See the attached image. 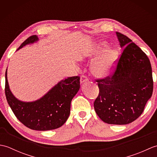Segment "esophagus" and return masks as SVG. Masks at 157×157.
Returning a JSON list of instances; mask_svg holds the SVG:
<instances>
[{
    "mask_svg": "<svg viewBox=\"0 0 157 157\" xmlns=\"http://www.w3.org/2000/svg\"><path fill=\"white\" fill-rule=\"evenodd\" d=\"M88 81V78L85 75H82L80 78V83L82 84H84V83H86Z\"/></svg>",
    "mask_w": 157,
    "mask_h": 157,
    "instance_id": "obj_1",
    "label": "esophagus"
}]
</instances>
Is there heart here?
Instances as JSON below:
<instances>
[{"label": "heart", "mask_w": 157, "mask_h": 157, "mask_svg": "<svg viewBox=\"0 0 157 157\" xmlns=\"http://www.w3.org/2000/svg\"><path fill=\"white\" fill-rule=\"evenodd\" d=\"M109 44L101 41L95 44L90 52V57L102 54L91 66V72L96 78L106 79L112 75L117 63L119 52L116 48H108Z\"/></svg>", "instance_id": "1"}]
</instances>
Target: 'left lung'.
Wrapping results in <instances>:
<instances>
[{
  "mask_svg": "<svg viewBox=\"0 0 157 157\" xmlns=\"http://www.w3.org/2000/svg\"><path fill=\"white\" fill-rule=\"evenodd\" d=\"M116 36L122 55L112 77L96 81L99 94L94 107L105 123L126 125L141 115L151 98L152 67L148 56L132 40L119 32Z\"/></svg>",
  "mask_w": 157,
  "mask_h": 157,
  "instance_id": "left-lung-1",
  "label": "left lung"
}]
</instances>
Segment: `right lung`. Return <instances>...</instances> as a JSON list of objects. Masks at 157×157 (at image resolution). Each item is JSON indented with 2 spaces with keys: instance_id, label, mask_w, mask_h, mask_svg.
<instances>
[{
  "instance_id": "1",
  "label": "right lung",
  "mask_w": 157,
  "mask_h": 157,
  "mask_svg": "<svg viewBox=\"0 0 157 157\" xmlns=\"http://www.w3.org/2000/svg\"><path fill=\"white\" fill-rule=\"evenodd\" d=\"M39 40L37 36L28 38L17 51ZM80 88L79 76L62 79L38 100L31 102L20 101L10 90L5 72V95L6 101L16 117L28 128L47 131L61 127L70 114L71 102Z\"/></svg>"
}]
</instances>
